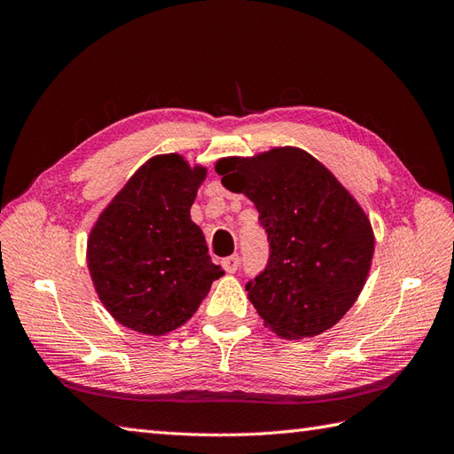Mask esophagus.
<instances>
[{"mask_svg": "<svg viewBox=\"0 0 454 454\" xmlns=\"http://www.w3.org/2000/svg\"><path fill=\"white\" fill-rule=\"evenodd\" d=\"M239 255L237 254H232V255H229V257H225L223 261H222V265H223V269L227 270V272H237V269H239Z\"/></svg>", "mask_w": 454, "mask_h": 454, "instance_id": "esophagus-1", "label": "esophagus"}]
</instances>
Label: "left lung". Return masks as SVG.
Listing matches in <instances>:
<instances>
[{
	"mask_svg": "<svg viewBox=\"0 0 454 454\" xmlns=\"http://www.w3.org/2000/svg\"><path fill=\"white\" fill-rule=\"evenodd\" d=\"M215 170L229 191L255 204L267 232V265L246 284L265 325L294 339L335 325L360 295L373 257V231L360 204L297 147L222 159Z\"/></svg>",
	"mask_w": 454,
	"mask_h": 454,
	"instance_id": "obj_1",
	"label": "left lung"
}]
</instances>
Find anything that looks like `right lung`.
Returning <instances> with one entry per match:
<instances>
[{
	"mask_svg": "<svg viewBox=\"0 0 454 454\" xmlns=\"http://www.w3.org/2000/svg\"><path fill=\"white\" fill-rule=\"evenodd\" d=\"M204 177L206 168L176 153L149 159L90 231L96 294L134 332L164 335L184 325L223 277L189 214Z\"/></svg>",
	"mask_w": 454,
	"mask_h": 454,
	"instance_id": "1",
	"label": "right lung"
}]
</instances>
